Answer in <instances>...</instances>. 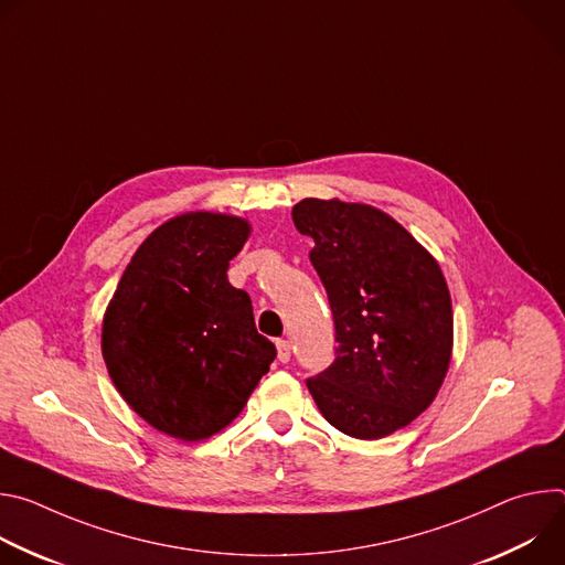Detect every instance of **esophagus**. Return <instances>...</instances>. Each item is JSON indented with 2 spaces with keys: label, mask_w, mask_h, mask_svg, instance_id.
<instances>
[{
  "label": "esophagus",
  "mask_w": 565,
  "mask_h": 565,
  "mask_svg": "<svg viewBox=\"0 0 565 565\" xmlns=\"http://www.w3.org/2000/svg\"><path fill=\"white\" fill-rule=\"evenodd\" d=\"M277 358H279V362L290 360V342L288 340H277Z\"/></svg>",
  "instance_id": "34e87169"
}]
</instances>
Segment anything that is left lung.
<instances>
[{
	"label": "left lung",
	"mask_w": 565,
	"mask_h": 565,
	"mask_svg": "<svg viewBox=\"0 0 565 565\" xmlns=\"http://www.w3.org/2000/svg\"><path fill=\"white\" fill-rule=\"evenodd\" d=\"M295 227L335 321V360L306 380L335 429L384 438L434 402L451 360L454 315L438 262L388 214L338 199H303Z\"/></svg>",
	"instance_id": "obj_1"
}]
</instances>
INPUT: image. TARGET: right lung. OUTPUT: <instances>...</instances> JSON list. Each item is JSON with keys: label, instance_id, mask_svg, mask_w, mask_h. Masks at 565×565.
<instances>
[{"label": "right lung", "instance_id": "add662e5", "mask_svg": "<svg viewBox=\"0 0 565 565\" xmlns=\"http://www.w3.org/2000/svg\"><path fill=\"white\" fill-rule=\"evenodd\" d=\"M248 221L188 212L156 227L125 268L103 321V358L127 405L194 443L227 427L277 358L253 301L227 281Z\"/></svg>", "mask_w": 565, "mask_h": 565}]
</instances>
